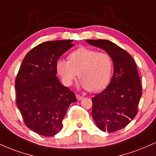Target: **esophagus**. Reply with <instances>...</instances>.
<instances>
[{
  "mask_svg": "<svg viewBox=\"0 0 156 156\" xmlns=\"http://www.w3.org/2000/svg\"><path fill=\"white\" fill-rule=\"evenodd\" d=\"M76 98L78 100H81V99L83 98V97L80 96V95H79V94H76Z\"/></svg>",
  "mask_w": 156,
  "mask_h": 156,
  "instance_id": "obj_1",
  "label": "esophagus"
}]
</instances>
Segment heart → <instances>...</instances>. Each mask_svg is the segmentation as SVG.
<instances>
[{
    "mask_svg": "<svg viewBox=\"0 0 156 156\" xmlns=\"http://www.w3.org/2000/svg\"><path fill=\"white\" fill-rule=\"evenodd\" d=\"M69 61L59 59L57 62V70L66 86H70L78 76L82 87L95 92L106 87L112 70V61L110 55L105 52L81 47L69 55Z\"/></svg>",
    "mask_w": 156,
    "mask_h": 156,
    "instance_id": "b5f03b06",
    "label": "heart"
}]
</instances>
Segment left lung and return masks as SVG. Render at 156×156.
<instances>
[{"label":"left lung","mask_w":156,"mask_h":156,"mask_svg":"<svg viewBox=\"0 0 156 156\" xmlns=\"http://www.w3.org/2000/svg\"><path fill=\"white\" fill-rule=\"evenodd\" d=\"M105 50L113 62L110 83L92 100L91 115L103 132H114L126 126L136 116L142 97V85L136 65L126 51L108 40H86Z\"/></svg>","instance_id":"8db88e82"}]
</instances>
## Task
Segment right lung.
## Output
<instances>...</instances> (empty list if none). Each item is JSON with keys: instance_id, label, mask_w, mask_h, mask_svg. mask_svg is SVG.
<instances>
[{"instance_id": "1", "label": "right lung", "mask_w": 156, "mask_h": 156, "mask_svg": "<svg viewBox=\"0 0 156 156\" xmlns=\"http://www.w3.org/2000/svg\"><path fill=\"white\" fill-rule=\"evenodd\" d=\"M73 40L44 42L24 58L15 80L16 102L25 125L45 136L57 134L75 94L57 76L59 58L74 46Z\"/></svg>"}]
</instances>
